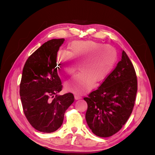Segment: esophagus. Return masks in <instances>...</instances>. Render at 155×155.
<instances>
[{"mask_svg":"<svg viewBox=\"0 0 155 155\" xmlns=\"http://www.w3.org/2000/svg\"><path fill=\"white\" fill-rule=\"evenodd\" d=\"M74 97H75V99H76V100H80V99H81V97L80 96L77 95V94L75 95Z\"/></svg>","mask_w":155,"mask_h":155,"instance_id":"obj_1","label":"esophagus"}]
</instances>
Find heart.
I'll list each match as a JSON object with an SVG mask.
<instances>
[{
    "mask_svg": "<svg viewBox=\"0 0 155 155\" xmlns=\"http://www.w3.org/2000/svg\"><path fill=\"white\" fill-rule=\"evenodd\" d=\"M117 61V51L113 46L92 41H74L68 52L60 51L58 54L59 72L63 75L72 74L76 64L83 72L74 76L67 84L70 90L76 93L91 89L95 80L103 81L113 70Z\"/></svg>",
    "mask_w": 155,
    "mask_h": 155,
    "instance_id": "heart-1",
    "label": "heart"
}]
</instances>
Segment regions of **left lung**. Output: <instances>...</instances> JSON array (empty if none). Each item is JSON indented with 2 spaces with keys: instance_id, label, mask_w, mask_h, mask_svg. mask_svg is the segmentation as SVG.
<instances>
[{
  "instance_id": "1",
  "label": "left lung",
  "mask_w": 155,
  "mask_h": 155,
  "mask_svg": "<svg viewBox=\"0 0 155 155\" xmlns=\"http://www.w3.org/2000/svg\"><path fill=\"white\" fill-rule=\"evenodd\" d=\"M137 87L134 68L123 50L113 71L97 90L84 97L88 105L86 121L94 134L106 138L118 132L132 113Z\"/></svg>"
}]
</instances>
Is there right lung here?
<instances>
[{
  "label": "right lung",
  "mask_w": 155,
  "mask_h": 155,
  "mask_svg": "<svg viewBox=\"0 0 155 155\" xmlns=\"http://www.w3.org/2000/svg\"><path fill=\"white\" fill-rule=\"evenodd\" d=\"M64 41L46 42L28 58L22 70L20 96L23 111L30 125L40 132L58 130L74 101L70 92L58 94L63 85L56 67L57 55Z\"/></svg>",
  "instance_id": "1"
}]
</instances>
